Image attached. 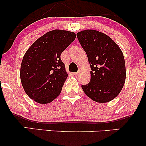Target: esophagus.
Masks as SVG:
<instances>
[{
	"mask_svg": "<svg viewBox=\"0 0 146 146\" xmlns=\"http://www.w3.org/2000/svg\"><path fill=\"white\" fill-rule=\"evenodd\" d=\"M80 73H81V71H79L77 72V73H75L74 75H75V76H78L79 75H80Z\"/></svg>",
	"mask_w": 146,
	"mask_h": 146,
	"instance_id": "34e87169",
	"label": "esophagus"
}]
</instances>
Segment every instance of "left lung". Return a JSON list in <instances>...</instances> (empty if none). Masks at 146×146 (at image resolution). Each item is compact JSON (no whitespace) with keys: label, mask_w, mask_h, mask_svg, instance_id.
<instances>
[{"label":"left lung","mask_w":146,"mask_h":146,"mask_svg":"<svg viewBox=\"0 0 146 146\" xmlns=\"http://www.w3.org/2000/svg\"><path fill=\"white\" fill-rule=\"evenodd\" d=\"M90 65V81L82 85L88 98L106 103L119 94L125 84L126 71L121 48L105 33L86 29L77 33Z\"/></svg>","instance_id":"left-lung-1"}]
</instances>
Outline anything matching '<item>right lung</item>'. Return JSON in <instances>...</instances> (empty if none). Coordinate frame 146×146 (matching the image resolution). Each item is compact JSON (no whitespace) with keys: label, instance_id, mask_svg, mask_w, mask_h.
Segmentation results:
<instances>
[{"label":"right lung","instance_id":"right-lung-1","mask_svg":"<svg viewBox=\"0 0 146 146\" xmlns=\"http://www.w3.org/2000/svg\"><path fill=\"white\" fill-rule=\"evenodd\" d=\"M75 38L73 31L52 30L36 40L25 53L21 81L26 94L33 101L46 104L60 94L68 77L60 56Z\"/></svg>","mask_w":146,"mask_h":146}]
</instances>
